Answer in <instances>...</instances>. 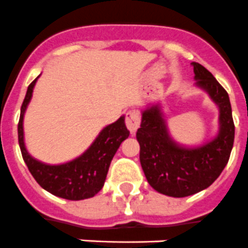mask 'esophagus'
<instances>
[{
  "label": "esophagus",
  "mask_w": 248,
  "mask_h": 248,
  "mask_svg": "<svg viewBox=\"0 0 248 248\" xmlns=\"http://www.w3.org/2000/svg\"><path fill=\"white\" fill-rule=\"evenodd\" d=\"M126 126L127 128L130 130L131 134H135L136 130L140 127V122H141V118H140V114L139 112H136L135 109H131V111L126 112Z\"/></svg>",
  "instance_id": "1"
}]
</instances>
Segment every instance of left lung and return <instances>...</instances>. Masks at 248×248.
Instances as JSON below:
<instances>
[{"label":"left lung","instance_id":"8db88e82","mask_svg":"<svg viewBox=\"0 0 248 248\" xmlns=\"http://www.w3.org/2000/svg\"><path fill=\"white\" fill-rule=\"evenodd\" d=\"M197 84L205 89L219 106V134L197 149L178 146L168 135L159 108L142 113L136 137L140 143V163L149 184L161 194L183 198L208 188L230 160L234 141V124L228 93L212 73L199 63H191Z\"/></svg>","mask_w":248,"mask_h":248}]
</instances>
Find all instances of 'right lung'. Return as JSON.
<instances>
[{"instance_id":"add662e5","label":"right lung","mask_w":248,"mask_h":248,"mask_svg":"<svg viewBox=\"0 0 248 248\" xmlns=\"http://www.w3.org/2000/svg\"><path fill=\"white\" fill-rule=\"evenodd\" d=\"M36 79L29 85L17 124L18 145L22 159L37 184L51 194L69 201H80L94 197L105 184L109 164L121 142L130 135V131L124 124V117L118 118L114 124L103 128L92 146L78 159L63 165H46L40 163L32 159L25 149L22 128L25 109L31 99Z\"/></svg>"}]
</instances>
